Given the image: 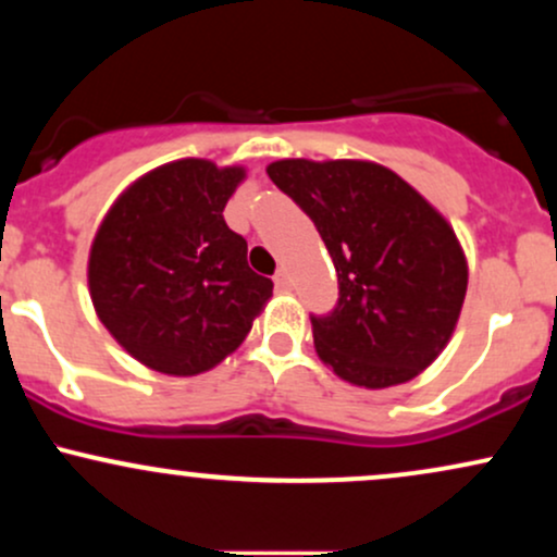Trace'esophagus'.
I'll return each mask as SVG.
<instances>
[{
	"label": "esophagus",
	"mask_w": 557,
	"mask_h": 557,
	"mask_svg": "<svg viewBox=\"0 0 557 557\" xmlns=\"http://www.w3.org/2000/svg\"><path fill=\"white\" fill-rule=\"evenodd\" d=\"M290 274H287V270H280L277 274H274V287H277L280 293H287L290 290Z\"/></svg>",
	"instance_id": "esophagus-1"
}]
</instances>
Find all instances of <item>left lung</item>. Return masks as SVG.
I'll use <instances>...</instances> for the list:
<instances>
[{
    "label": "left lung",
    "mask_w": 557,
    "mask_h": 557,
    "mask_svg": "<svg viewBox=\"0 0 557 557\" xmlns=\"http://www.w3.org/2000/svg\"><path fill=\"white\" fill-rule=\"evenodd\" d=\"M267 175L311 216L335 261V311L311 317L319 359L367 389L419 376L450 343L469 285L450 222L369 159H277Z\"/></svg>",
    "instance_id": "obj_1"
}]
</instances>
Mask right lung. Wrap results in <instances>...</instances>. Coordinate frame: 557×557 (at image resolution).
<instances>
[{"label":"right lung","instance_id":"1","mask_svg":"<svg viewBox=\"0 0 557 557\" xmlns=\"http://www.w3.org/2000/svg\"><path fill=\"white\" fill-rule=\"evenodd\" d=\"M246 168L175 159L114 198L88 251L99 322L144 367L196 376L246 341L272 298L248 267V246L225 225Z\"/></svg>","mask_w":557,"mask_h":557}]
</instances>
